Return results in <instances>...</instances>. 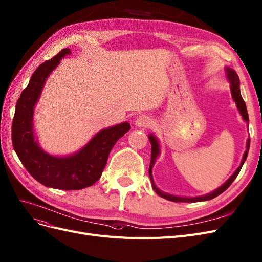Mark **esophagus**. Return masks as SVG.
Returning a JSON list of instances; mask_svg holds the SVG:
<instances>
[{"label":"esophagus","instance_id":"esophagus-1","mask_svg":"<svg viewBox=\"0 0 262 262\" xmlns=\"http://www.w3.org/2000/svg\"><path fill=\"white\" fill-rule=\"evenodd\" d=\"M150 124H151V119L146 115L139 116L137 120H135V125L139 128H146V127H149Z\"/></svg>","mask_w":262,"mask_h":262}]
</instances>
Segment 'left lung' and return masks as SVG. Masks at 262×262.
Returning <instances> with one entry per match:
<instances>
[{
  "label": "left lung",
  "mask_w": 262,
  "mask_h": 262,
  "mask_svg": "<svg viewBox=\"0 0 262 262\" xmlns=\"http://www.w3.org/2000/svg\"><path fill=\"white\" fill-rule=\"evenodd\" d=\"M225 71H227V77H228V80L230 81V88H231V93H232V97L234 102H235L236 106H237V110L239 111V114L242 115L243 119H244L247 123L249 121V118H248V113H247V108H246V104L244 102V100H243V97L241 95V91H239V78L236 74L235 70H233L232 68H229L227 67L225 68ZM148 139H149V142L151 144V156H150V165H149V169H148V173H149V178H150V181H151V185H152V188H154V191L162 198H165V200H168V201H171V202H174V203H196V202H204V201H209V200H212V198L217 197L218 195L222 194L225 189H227L231 184L232 182L234 181V180L236 179V177L238 176L239 171L243 167V165H244V162L247 158V155H248V150H249V145H250V140L248 139L247 140V144H246V150H245V154L244 156H243V160L241 162L239 167L235 170V172H234L231 178L228 180L227 182H225L224 184H222L220 187H218L217 189H214L213 192L209 193V194H206V195H203V196H197V197H181V196H176V195H171V194H168V193H165L160 191V189L155 185L154 183V180H152V176H151V169H152V166L155 165V161L159 155L160 152V146H159V143H158V140L157 138L155 137V135H148Z\"/></svg>",
  "instance_id": "left-lung-1"
}]
</instances>
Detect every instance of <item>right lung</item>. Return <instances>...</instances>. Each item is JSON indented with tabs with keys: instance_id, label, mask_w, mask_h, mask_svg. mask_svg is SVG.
Masks as SVG:
<instances>
[{
	"instance_id": "right-lung-1",
	"label": "right lung",
	"mask_w": 262,
	"mask_h": 262,
	"mask_svg": "<svg viewBox=\"0 0 262 262\" xmlns=\"http://www.w3.org/2000/svg\"><path fill=\"white\" fill-rule=\"evenodd\" d=\"M68 54L69 49L61 50L35 69L16 104L12 142L21 164L38 182L48 187L71 191L91 186L101 178L112 148L131 127L129 122H122L103 129L79 151L65 157L52 156L39 146L33 132L34 106L48 77Z\"/></svg>"
}]
</instances>
